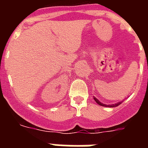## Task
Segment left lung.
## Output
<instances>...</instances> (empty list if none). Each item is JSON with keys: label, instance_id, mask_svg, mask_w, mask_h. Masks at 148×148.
Returning a JSON list of instances; mask_svg holds the SVG:
<instances>
[{"label": "left lung", "instance_id": "left-lung-1", "mask_svg": "<svg viewBox=\"0 0 148 148\" xmlns=\"http://www.w3.org/2000/svg\"><path fill=\"white\" fill-rule=\"evenodd\" d=\"M94 100L96 101V103H98L99 105L103 106V107H108V108H114V107H117V106L120 105V104H121V103L123 102V101H121V102H118V103H114V104H110V105H109V104H108V105H107V104H104V103L100 102V101H99L96 98V97H94Z\"/></svg>", "mask_w": 148, "mask_h": 148}]
</instances>
